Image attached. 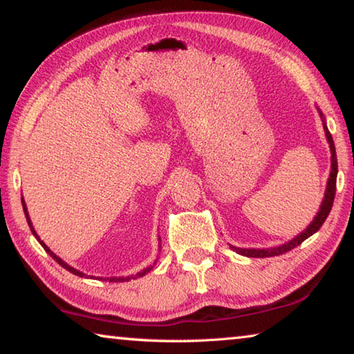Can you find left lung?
Here are the masks:
<instances>
[{
    "instance_id": "obj_1",
    "label": "left lung",
    "mask_w": 354,
    "mask_h": 354,
    "mask_svg": "<svg viewBox=\"0 0 354 354\" xmlns=\"http://www.w3.org/2000/svg\"><path fill=\"white\" fill-rule=\"evenodd\" d=\"M320 117L323 120V128H325V134H326V139H328V143H329V149H331V173H329V178H328L325 198H323L320 211L317 212L315 218L313 220V223H310L306 227V230L301 232V234L297 236L295 239H292L290 242H287L284 245H279V247H274V248H237V247H232V245H231V248L234 250L236 253L242 254V256H247V257H272V256L284 254V253H287V251H290L295 247H298V245L306 241L308 237L315 234V232L322 227V225L325 223L328 214L333 207V201H334V195H335V179H337V158H335V147H334L333 136L326 128L325 118H323L322 112H320Z\"/></svg>"
}]
</instances>
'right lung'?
<instances>
[{"label": "right lung", "instance_id": "add662e5", "mask_svg": "<svg viewBox=\"0 0 354 354\" xmlns=\"http://www.w3.org/2000/svg\"><path fill=\"white\" fill-rule=\"evenodd\" d=\"M21 205H23V211H25V215H26V220H28V225H29V227H31V231H32V234L35 236V239H37V241L40 242V245H41V247H44V250L46 251V253L48 254H50L51 257H53V259H55L57 263H59V266H62L64 268H65V270H68L70 273H73V274H76V277H81V278H84V277H86V274H84L82 272H80V270H76V268H73V267H70L68 266V263L67 262H64L62 259H61V257H59V256H56L55 253H53V251L50 250V248H48L46 247V245L44 243V241H40V239H39V236H37V232H35V230H34V226H32V223H31V218H29V214H28V207H26V203H25V200H23L21 198ZM154 263H156V261H154ZM154 266H149V267H147V268H143V270L142 272H139V273H137V274H134V277H127V278H124V277H111V278H107V281H109V283H123V281H129L131 278H133V279H136V278H140V277H143V274H147L149 270H151V268H153ZM93 278V277H92ZM100 279H103V278H100ZM106 279V278H104Z\"/></svg>", "mask_w": 354, "mask_h": 354}]
</instances>
